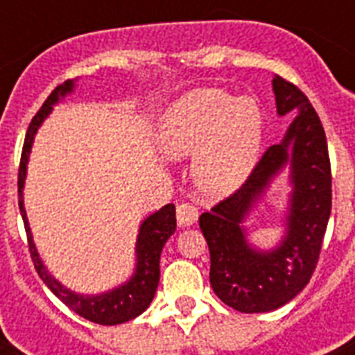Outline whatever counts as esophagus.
Here are the masks:
<instances>
[{
	"mask_svg": "<svg viewBox=\"0 0 355 355\" xmlns=\"http://www.w3.org/2000/svg\"><path fill=\"white\" fill-rule=\"evenodd\" d=\"M199 217V211L191 202H180L177 206V221L180 227H191Z\"/></svg>",
	"mask_w": 355,
	"mask_h": 355,
	"instance_id": "esophagus-1",
	"label": "esophagus"
}]
</instances>
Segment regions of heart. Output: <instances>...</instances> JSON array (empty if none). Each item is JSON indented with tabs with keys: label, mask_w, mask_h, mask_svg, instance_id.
<instances>
[{
	"label": "heart",
	"mask_w": 355,
	"mask_h": 355,
	"mask_svg": "<svg viewBox=\"0 0 355 355\" xmlns=\"http://www.w3.org/2000/svg\"><path fill=\"white\" fill-rule=\"evenodd\" d=\"M263 138V112L252 97L200 88L180 97L160 121L158 139L169 156L195 155L199 188L214 197L234 193L250 177Z\"/></svg>",
	"instance_id": "heart-1"
}]
</instances>
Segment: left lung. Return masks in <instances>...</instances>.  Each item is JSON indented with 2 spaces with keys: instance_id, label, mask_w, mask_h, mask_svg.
<instances>
[{
  "instance_id": "1",
  "label": "left lung",
  "mask_w": 355,
  "mask_h": 355,
  "mask_svg": "<svg viewBox=\"0 0 355 355\" xmlns=\"http://www.w3.org/2000/svg\"><path fill=\"white\" fill-rule=\"evenodd\" d=\"M272 90L278 114H295L286 136L265 150L236 193L199 217L210 248L211 289L241 313L282 308L308 286L331 214V169L322 123L293 83L275 75ZM286 165L293 188L286 234L275 249L258 251L246 241L242 221Z\"/></svg>"
}]
</instances>
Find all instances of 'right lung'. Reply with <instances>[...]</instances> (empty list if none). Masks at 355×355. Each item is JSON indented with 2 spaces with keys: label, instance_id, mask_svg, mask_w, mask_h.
<instances>
[{
  "label": "right lung",
  "instance_id": "add662e5",
  "mask_svg": "<svg viewBox=\"0 0 355 355\" xmlns=\"http://www.w3.org/2000/svg\"><path fill=\"white\" fill-rule=\"evenodd\" d=\"M75 88V80H66L58 85L47 97L46 103L36 112V116L31 121L27 134H25L24 150H21V160H19L18 171V205L19 214L24 219L25 232H27V241H29V252L35 263V269L38 272L44 284L53 291V295L62 300L71 311H75L86 320H92L96 324L114 326L127 322L130 319H136L155 298L158 280H160V254L166 241L173 236L177 228V217H175V206L166 205L153 216H149L141 223L136 241V270L130 276V280L121 284L119 287H114L112 291L101 293V295H79V293L69 291L64 287L57 278H53L51 272L42 263L40 254L36 250V245L33 241L29 221L24 208V184L25 175H27V162H29L31 147L35 141V134L38 130L44 119L51 114L53 105H57L62 97L71 94Z\"/></svg>",
  "mask_w": 355,
  "mask_h": 355
}]
</instances>
